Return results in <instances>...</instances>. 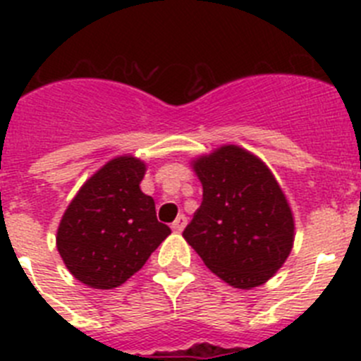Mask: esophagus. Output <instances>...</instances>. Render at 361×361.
<instances>
[{
    "label": "esophagus",
    "mask_w": 361,
    "mask_h": 361,
    "mask_svg": "<svg viewBox=\"0 0 361 361\" xmlns=\"http://www.w3.org/2000/svg\"><path fill=\"white\" fill-rule=\"evenodd\" d=\"M186 224H188V219H186V216H184V215H178L177 220H175L173 224H171V229H173L175 233H180L184 228H186Z\"/></svg>",
    "instance_id": "34e87169"
}]
</instances>
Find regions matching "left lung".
<instances>
[{
    "instance_id": "1",
    "label": "left lung",
    "mask_w": 361,
    "mask_h": 361,
    "mask_svg": "<svg viewBox=\"0 0 361 361\" xmlns=\"http://www.w3.org/2000/svg\"><path fill=\"white\" fill-rule=\"evenodd\" d=\"M193 168L202 202L183 237L229 286H262L286 262L295 235L279 183L260 159L238 146H222Z\"/></svg>"
}]
</instances>
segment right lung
Returning a JSON list of instances; mask_svg holds the SVG:
<instances>
[{
    "label": "right lung",
    "instance_id": "obj_1",
    "mask_svg": "<svg viewBox=\"0 0 361 361\" xmlns=\"http://www.w3.org/2000/svg\"><path fill=\"white\" fill-rule=\"evenodd\" d=\"M145 170L135 157L114 159L86 180L63 215L57 251L70 273L90 288L126 282L171 233L139 188Z\"/></svg>",
    "mask_w": 361,
    "mask_h": 361
}]
</instances>
